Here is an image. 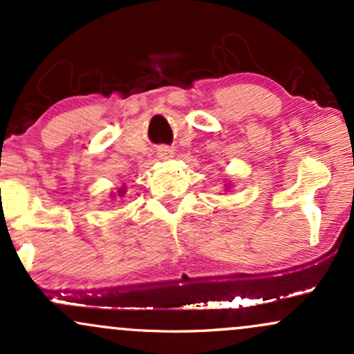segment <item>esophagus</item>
<instances>
[{"label":"esophagus","mask_w":354,"mask_h":354,"mask_svg":"<svg viewBox=\"0 0 354 354\" xmlns=\"http://www.w3.org/2000/svg\"><path fill=\"white\" fill-rule=\"evenodd\" d=\"M158 156L161 160H169V158H173V149L168 148V146H163V148L158 149Z\"/></svg>","instance_id":"1"}]
</instances>
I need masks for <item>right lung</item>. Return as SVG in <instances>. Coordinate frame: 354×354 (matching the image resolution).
I'll return each mask as SVG.
<instances>
[{
    "label": "right lung",
    "instance_id": "add662e5",
    "mask_svg": "<svg viewBox=\"0 0 354 354\" xmlns=\"http://www.w3.org/2000/svg\"><path fill=\"white\" fill-rule=\"evenodd\" d=\"M120 193H121V196H123V191H120Z\"/></svg>",
    "mask_w": 354,
    "mask_h": 354
}]
</instances>
